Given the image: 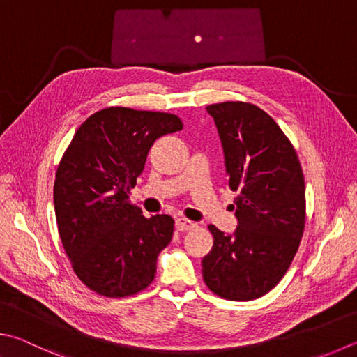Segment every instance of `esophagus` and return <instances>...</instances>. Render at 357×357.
<instances>
[{"label": "esophagus", "instance_id": "1", "mask_svg": "<svg viewBox=\"0 0 357 357\" xmlns=\"http://www.w3.org/2000/svg\"><path fill=\"white\" fill-rule=\"evenodd\" d=\"M174 226H176L178 231H189V229H193L197 226V223L190 222V220L187 218H176V222H174Z\"/></svg>", "mask_w": 357, "mask_h": 357}]
</instances>
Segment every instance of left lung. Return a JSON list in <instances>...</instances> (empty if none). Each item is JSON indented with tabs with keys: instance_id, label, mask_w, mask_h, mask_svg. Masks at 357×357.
Instances as JSON below:
<instances>
[{
	"instance_id": "8db88e82",
	"label": "left lung",
	"mask_w": 357,
	"mask_h": 357,
	"mask_svg": "<svg viewBox=\"0 0 357 357\" xmlns=\"http://www.w3.org/2000/svg\"><path fill=\"white\" fill-rule=\"evenodd\" d=\"M206 109L238 197L232 234L209 225L213 246L203 257V278L226 300H255L282 280L300 246L306 217L303 170L289 139L262 109L241 101Z\"/></svg>"
}]
</instances>
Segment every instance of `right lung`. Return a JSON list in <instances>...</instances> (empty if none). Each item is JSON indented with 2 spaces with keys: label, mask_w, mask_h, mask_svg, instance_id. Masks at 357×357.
Instances as JSON below:
<instances>
[{
  "label": "right lung",
  "mask_w": 357,
  "mask_h": 357,
  "mask_svg": "<svg viewBox=\"0 0 357 357\" xmlns=\"http://www.w3.org/2000/svg\"><path fill=\"white\" fill-rule=\"evenodd\" d=\"M183 129L173 114L107 107L77 129L57 167L54 212L77 278L109 298L146 289L170 243V215H142L129 193L154 140Z\"/></svg>",
  "instance_id": "right-lung-1"
}]
</instances>
